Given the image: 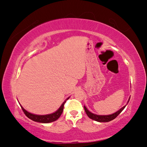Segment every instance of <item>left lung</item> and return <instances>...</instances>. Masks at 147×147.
I'll return each instance as SVG.
<instances>
[{
    "label": "left lung",
    "instance_id": "8db88e82",
    "mask_svg": "<svg viewBox=\"0 0 147 147\" xmlns=\"http://www.w3.org/2000/svg\"><path fill=\"white\" fill-rule=\"evenodd\" d=\"M129 100H130V98H129V100H128L127 102H129ZM126 106H127V105L124 106L123 107V108H121V109H119V110H118L117 111H116L115 113H113V114L108 115H100L94 114V113H91L89 110H88V109L86 108V106H84V108L85 112H86L87 115L88 116V117L90 118V119L94 120V121H98V122H108V121H111V120L114 119L115 118L117 117V116L119 115L123 110L124 108H125Z\"/></svg>",
    "mask_w": 147,
    "mask_h": 147
}]
</instances>
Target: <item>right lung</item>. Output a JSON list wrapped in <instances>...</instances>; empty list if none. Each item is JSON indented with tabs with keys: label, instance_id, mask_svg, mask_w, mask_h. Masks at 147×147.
I'll use <instances>...</instances> for the list:
<instances>
[{
	"label": "right lung",
	"instance_id": "right-lung-1",
	"mask_svg": "<svg viewBox=\"0 0 147 147\" xmlns=\"http://www.w3.org/2000/svg\"><path fill=\"white\" fill-rule=\"evenodd\" d=\"M67 99H69V98H67ZM65 102H66V101L63 103L60 108H59L57 110L55 111V112L51 113V114L43 115L33 114V113H31L28 112V111H26V109H24V108L22 106H21L22 109L24 113H25V115L27 116L29 119H32V121H34L36 122L43 123H51V122L56 121L57 119H58L59 118L61 115L62 114V113H63V108H64V105H65Z\"/></svg>",
	"mask_w": 147,
	"mask_h": 147
}]
</instances>
